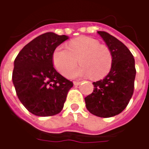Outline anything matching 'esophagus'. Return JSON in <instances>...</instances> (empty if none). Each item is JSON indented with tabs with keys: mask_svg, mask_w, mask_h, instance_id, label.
<instances>
[{
	"mask_svg": "<svg viewBox=\"0 0 149 149\" xmlns=\"http://www.w3.org/2000/svg\"><path fill=\"white\" fill-rule=\"evenodd\" d=\"M81 84V81H74V85H79Z\"/></svg>",
	"mask_w": 149,
	"mask_h": 149,
	"instance_id": "34e87169",
	"label": "esophagus"
}]
</instances>
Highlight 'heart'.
<instances>
[{"mask_svg":"<svg viewBox=\"0 0 149 149\" xmlns=\"http://www.w3.org/2000/svg\"><path fill=\"white\" fill-rule=\"evenodd\" d=\"M82 65L73 71H70L77 62ZM53 61L56 70L70 78L86 76L98 80L109 73L113 64V55L106 45L100 44L99 40L80 36L70 41L68 49L57 47L53 54Z\"/></svg>","mask_w":149,"mask_h":149,"instance_id":"obj_1","label":"heart"}]
</instances>
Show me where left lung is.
Returning a JSON list of instances; mask_svg holds the SVG:
<instances>
[{"instance_id":"left-lung-1","label":"left lung","mask_w":149,"mask_h":149,"mask_svg":"<svg viewBox=\"0 0 149 149\" xmlns=\"http://www.w3.org/2000/svg\"><path fill=\"white\" fill-rule=\"evenodd\" d=\"M113 55L109 74L102 80L93 82L94 90L85 98L88 111L100 117L120 113L132 97L136 75L134 58L128 48L108 33L99 31Z\"/></svg>"}]
</instances>
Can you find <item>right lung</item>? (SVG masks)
Here are the masks:
<instances>
[{
  "mask_svg": "<svg viewBox=\"0 0 149 149\" xmlns=\"http://www.w3.org/2000/svg\"><path fill=\"white\" fill-rule=\"evenodd\" d=\"M68 39L46 33L23 47L14 62L12 81L23 106L36 116H50L61 111L73 82L54 68L53 54Z\"/></svg>",
  "mask_w": 149,
  "mask_h": 149,
  "instance_id": "right-lung-1",
  "label": "right lung"
}]
</instances>
